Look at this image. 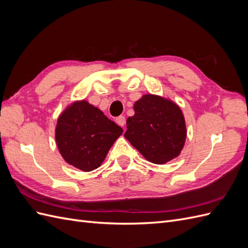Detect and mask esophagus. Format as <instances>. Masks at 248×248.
Segmentation results:
<instances>
[{
    "instance_id": "1",
    "label": "esophagus",
    "mask_w": 248,
    "mask_h": 248,
    "mask_svg": "<svg viewBox=\"0 0 248 248\" xmlns=\"http://www.w3.org/2000/svg\"><path fill=\"white\" fill-rule=\"evenodd\" d=\"M116 122H117L118 125H120L121 127H124L125 123H126V119H125L124 116H119L116 119Z\"/></svg>"
}]
</instances>
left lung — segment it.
I'll list each match as a JSON object with an SVG mask.
<instances>
[{
	"label": "left lung",
	"mask_w": 248,
	"mask_h": 248,
	"mask_svg": "<svg viewBox=\"0 0 248 248\" xmlns=\"http://www.w3.org/2000/svg\"><path fill=\"white\" fill-rule=\"evenodd\" d=\"M124 137L150 162L163 164L183 149L186 126L182 110L170 100L144 95L134 103Z\"/></svg>",
	"instance_id": "left-lung-1"
}]
</instances>
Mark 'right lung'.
Here are the masks:
<instances>
[{
  "label": "right lung",
  "mask_w": 248,
  "mask_h": 248,
  "mask_svg": "<svg viewBox=\"0 0 248 248\" xmlns=\"http://www.w3.org/2000/svg\"><path fill=\"white\" fill-rule=\"evenodd\" d=\"M123 129L86 100L67 108L58 119L56 141L66 162L91 171L103 162Z\"/></svg>",
  "instance_id": "right-lung-1"
}]
</instances>
